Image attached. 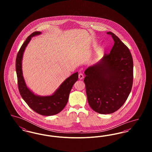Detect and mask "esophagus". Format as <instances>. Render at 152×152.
<instances>
[{"label":"esophagus","instance_id":"34e87169","mask_svg":"<svg viewBox=\"0 0 152 152\" xmlns=\"http://www.w3.org/2000/svg\"><path fill=\"white\" fill-rule=\"evenodd\" d=\"M84 78V75L83 73H80L79 74V79L80 80L83 79Z\"/></svg>","mask_w":152,"mask_h":152}]
</instances>
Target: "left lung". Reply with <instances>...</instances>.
<instances>
[{"instance_id": "left-lung-1", "label": "left lung", "mask_w": 152, "mask_h": 152, "mask_svg": "<svg viewBox=\"0 0 152 152\" xmlns=\"http://www.w3.org/2000/svg\"><path fill=\"white\" fill-rule=\"evenodd\" d=\"M115 43L108 54L85 71L88 103L95 112L110 114L127 100L133 85V62L129 48L113 32Z\"/></svg>"}]
</instances>
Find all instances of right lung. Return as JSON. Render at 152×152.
Masks as SVG:
<instances>
[{"mask_svg":"<svg viewBox=\"0 0 152 152\" xmlns=\"http://www.w3.org/2000/svg\"><path fill=\"white\" fill-rule=\"evenodd\" d=\"M40 34V32L36 31L28 36L17 54L15 65L18 84L23 99L31 108L39 115L52 116L58 114L65 107L73 86L78 80V72L75 73L68 77L51 96H39L35 95L29 90L26 84L23 76L22 58L25 48L31 40V37Z\"/></svg>","mask_w":152,"mask_h":152,"instance_id":"right-lung-1","label":"right lung"}]
</instances>
